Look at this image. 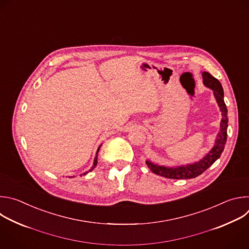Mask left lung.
Here are the masks:
<instances>
[{
	"instance_id": "left-lung-1",
	"label": "left lung",
	"mask_w": 249,
	"mask_h": 249,
	"mask_svg": "<svg viewBox=\"0 0 249 249\" xmlns=\"http://www.w3.org/2000/svg\"><path fill=\"white\" fill-rule=\"evenodd\" d=\"M203 84L213 90L214 97L218 103L220 111L222 112V121L220 124V131L217 134L215 144L211 150L198 162H194L192 164H186L181 166L175 167H167L151 162L150 160H146V164L148 168L150 169L154 174L174 179H186L193 178L203 172H205L208 168H210L217 159L220 158L222 152L224 151L225 144L227 141V129H228V110L224 101V90L220 81L212 76L209 72H202Z\"/></svg>"
}]
</instances>
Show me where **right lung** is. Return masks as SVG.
I'll use <instances>...</instances> for the list:
<instances>
[{
	"instance_id": "right-lung-1",
	"label": "right lung",
	"mask_w": 249,
	"mask_h": 249,
	"mask_svg": "<svg viewBox=\"0 0 249 249\" xmlns=\"http://www.w3.org/2000/svg\"><path fill=\"white\" fill-rule=\"evenodd\" d=\"M102 145V144H101ZM101 145L98 147V149H97V152H96V156H95V158H94V162H93V166H92V168L88 171V172H91V171H93L94 170V168L97 166V163H98V161H97V159H98V152H99V150H100V147H101ZM88 172H85V173H83V176L84 175H86ZM82 176V175H81ZM69 178H73V177H69Z\"/></svg>"
}]
</instances>
